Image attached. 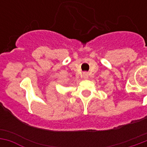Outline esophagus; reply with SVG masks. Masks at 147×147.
Wrapping results in <instances>:
<instances>
[{"instance_id":"34e87169","label":"esophagus","mask_w":147,"mask_h":147,"mask_svg":"<svg viewBox=\"0 0 147 147\" xmlns=\"http://www.w3.org/2000/svg\"><path fill=\"white\" fill-rule=\"evenodd\" d=\"M82 76L84 78H88V72L85 71V72H83Z\"/></svg>"}]
</instances>
